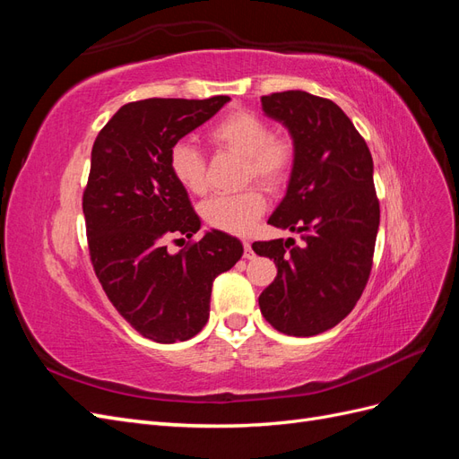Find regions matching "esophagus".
I'll use <instances>...</instances> for the list:
<instances>
[{"instance_id":"obj_1","label":"esophagus","mask_w":459,"mask_h":459,"mask_svg":"<svg viewBox=\"0 0 459 459\" xmlns=\"http://www.w3.org/2000/svg\"><path fill=\"white\" fill-rule=\"evenodd\" d=\"M243 247H245V253H243V256H245L247 260H253V258H255V251H253L251 243L245 241V243H243Z\"/></svg>"}]
</instances>
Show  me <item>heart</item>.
<instances>
[{
  "label": "heart",
  "instance_id": "obj_1",
  "mask_svg": "<svg viewBox=\"0 0 459 459\" xmlns=\"http://www.w3.org/2000/svg\"><path fill=\"white\" fill-rule=\"evenodd\" d=\"M208 140L218 151L243 157L241 182L256 179L268 189H280L295 166V143L289 135L272 134L266 118L247 108L230 110L208 130ZM169 166L176 182L193 195L206 191V162L201 151L189 142H178L169 152ZM266 195L253 186L233 195L208 199L201 214L206 226L245 235L266 211Z\"/></svg>",
  "mask_w": 459,
  "mask_h": 459
}]
</instances>
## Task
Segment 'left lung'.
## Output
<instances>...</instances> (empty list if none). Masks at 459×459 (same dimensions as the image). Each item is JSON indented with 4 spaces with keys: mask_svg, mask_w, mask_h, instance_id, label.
I'll use <instances>...</instances> for the list:
<instances>
[{
    "mask_svg": "<svg viewBox=\"0 0 459 459\" xmlns=\"http://www.w3.org/2000/svg\"><path fill=\"white\" fill-rule=\"evenodd\" d=\"M262 108L285 124L295 143L287 195L268 224L299 231L300 245L253 243L256 255L277 266L258 304L277 331L312 337L349 316L368 285L379 230L373 160L351 118L325 97L270 93Z\"/></svg>",
    "mask_w": 459,
    "mask_h": 459,
    "instance_id": "left-lung-1",
    "label": "left lung"
}]
</instances>
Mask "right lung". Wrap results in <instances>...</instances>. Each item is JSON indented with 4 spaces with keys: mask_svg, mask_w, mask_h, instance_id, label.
Wrapping results in <instances>:
<instances>
[{
    "mask_svg": "<svg viewBox=\"0 0 459 459\" xmlns=\"http://www.w3.org/2000/svg\"><path fill=\"white\" fill-rule=\"evenodd\" d=\"M228 101L214 95L128 103L91 149L82 197L91 266L120 316L155 342L195 337L211 312L212 281L243 255L239 239L224 231L193 239L201 220L169 166L172 145ZM179 234L188 245L170 255L165 243Z\"/></svg>",
    "mask_w": 459,
    "mask_h": 459,
    "instance_id": "obj_1",
    "label": "right lung"
}]
</instances>
